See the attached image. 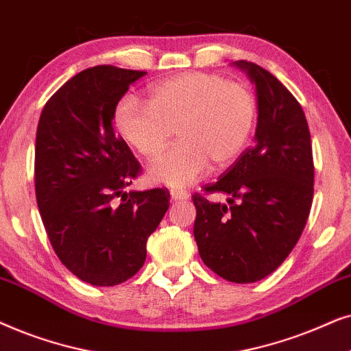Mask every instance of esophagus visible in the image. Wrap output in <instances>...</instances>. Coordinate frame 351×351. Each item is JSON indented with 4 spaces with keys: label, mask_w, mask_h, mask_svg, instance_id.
I'll return each instance as SVG.
<instances>
[{
    "label": "esophagus",
    "mask_w": 351,
    "mask_h": 351,
    "mask_svg": "<svg viewBox=\"0 0 351 351\" xmlns=\"http://www.w3.org/2000/svg\"><path fill=\"white\" fill-rule=\"evenodd\" d=\"M170 195L173 200H186L189 197L188 193H186V191H181V189H171Z\"/></svg>",
    "instance_id": "1"
}]
</instances>
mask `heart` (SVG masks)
I'll return each mask as SVG.
<instances>
[{"label": "heart", "mask_w": 351, "mask_h": 351, "mask_svg": "<svg viewBox=\"0 0 351 351\" xmlns=\"http://www.w3.org/2000/svg\"><path fill=\"white\" fill-rule=\"evenodd\" d=\"M256 97L249 85L223 75L186 72L156 83L147 104L121 96L112 110L117 133L144 158H156L170 141L178 144L149 168L157 183L184 188L212 165L221 170L244 152L256 123Z\"/></svg>", "instance_id": "obj_1"}]
</instances>
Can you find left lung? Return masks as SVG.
<instances>
[{
    "label": "left lung",
    "mask_w": 351,
    "mask_h": 351,
    "mask_svg": "<svg viewBox=\"0 0 351 351\" xmlns=\"http://www.w3.org/2000/svg\"><path fill=\"white\" fill-rule=\"evenodd\" d=\"M255 83V144L193 194L199 255L230 282H256L278 269L300 239L315 193L311 136L302 106L260 65L237 60ZM224 193V204L208 199Z\"/></svg>",
    "instance_id": "obj_1"
}]
</instances>
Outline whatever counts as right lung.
Wrapping results in <instances>:
<instances>
[{
    "label": "right lung",
    "mask_w": 351,
    "mask_h": 351,
    "mask_svg": "<svg viewBox=\"0 0 351 351\" xmlns=\"http://www.w3.org/2000/svg\"><path fill=\"white\" fill-rule=\"evenodd\" d=\"M143 70L96 65L64 83L41 110L35 194L62 265L91 286H117L146 261L149 236L170 205L165 188H125L141 165L115 133L112 110Z\"/></svg>",
    "instance_id": "right-lung-1"
}]
</instances>
